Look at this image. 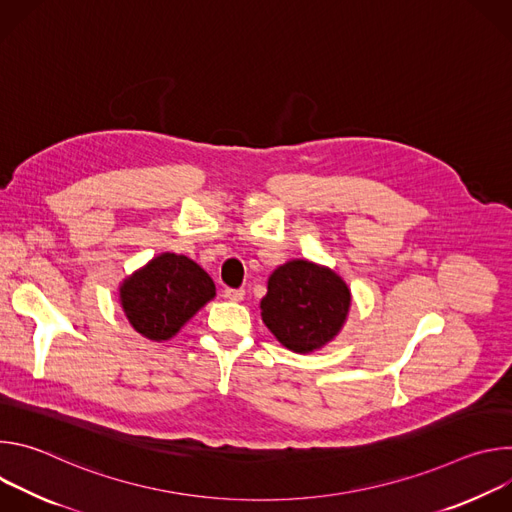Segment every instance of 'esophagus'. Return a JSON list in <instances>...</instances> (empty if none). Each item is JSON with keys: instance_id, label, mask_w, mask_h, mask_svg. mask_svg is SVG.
Listing matches in <instances>:
<instances>
[{"instance_id": "34e87169", "label": "esophagus", "mask_w": 512, "mask_h": 512, "mask_svg": "<svg viewBox=\"0 0 512 512\" xmlns=\"http://www.w3.org/2000/svg\"><path fill=\"white\" fill-rule=\"evenodd\" d=\"M225 298L231 300V302H241L245 298V289H233V287H227L225 289Z\"/></svg>"}]
</instances>
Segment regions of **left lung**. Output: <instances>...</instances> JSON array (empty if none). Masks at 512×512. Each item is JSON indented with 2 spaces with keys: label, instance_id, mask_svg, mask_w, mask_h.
<instances>
[{
  "label": "left lung",
  "instance_id": "left-lung-1",
  "mask_svg": "<svg viewBox=\"0 0 512 512\" xmlns=\"http://www.w3.org/2000/svg\"><path fill=\"white\" fill-rule=\"evenodd\" d=\"M350 302V289L336 271L294 259L269 275L261 318L285 348L306 354L338 336Z\"/></svg>",
  "mask_w": 512,
  "mask_h": 512
}]
</instances>
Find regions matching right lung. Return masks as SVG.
I'll list each match as a JSON object with an SVG mask.
<instances>
[{"instance_id": "obj_1", "label": "right lung", "mask_w": 512, "mask_h": 512, "mask_svg": "<svg viewBox=\"0 0 512 512\" xmlns=\"http://www.w3.org/2000/svg\"><path fill=\"white\" fill-rule=\"evenodd\" d=\"M210 275L192 259L162 253L119 287L121 308L135 332L148 340H170L212 298Z\"/></svg>"}]
</instances>
